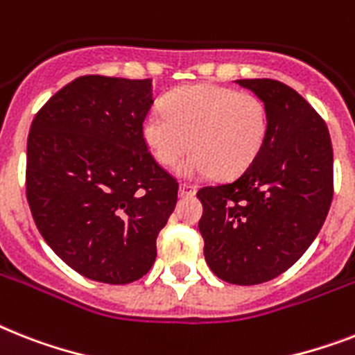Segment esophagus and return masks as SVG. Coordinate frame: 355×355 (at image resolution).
Listing matches in <instances>:
<instances>
[{"mask_svg": "<svg viewBox=\"0 0 355 355\" xmlns=\"http://www.w3.org/2000/svg\"><path fill=\"white\" fill-rule=\"evenodd\" d=\"M178 193H180L182 197H191V195H195V193H197V187L193 186V184L180 182V186H178Z\"/></svg>", "mask_w": 355, "mask_h": 355, "instance_id": "esophagus-1", "label": "esophagus"}]
</instances>
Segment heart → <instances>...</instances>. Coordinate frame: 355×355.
<instances>
[{
  "instance_id": "heart-1",
  "label": "heart",
  "mask_w": 355,
  "mask_h": 355,
  "mask_svg": "<svg viewBox=\"0 0 355 355\" xmlns=\"http://www.w3.org/2000/svg\"><path fill=\"white\" fill-rule=\"evenodd\" d=\"M270 128L268 109L252 93L213 83L186 85L166 96L162 109L148 112L142 138L160 166L180 164L186 177L232 178L246 171L261 155Z\"/></svg>"
}]
</instances>
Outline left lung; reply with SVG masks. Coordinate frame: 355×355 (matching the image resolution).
Returning a JSON list of instances; mask_svg holds the SVG:
<instances>
[{
    "instance_id": "left-lung-1",
    "label": "left lung",
    "mask_w": 355,
    "mask_h": 355,
    "mask_svg": "<svg viewBox=\"0 0 355 355\" xmlns=\"http://www.w3.org/2000/svg\"><path fill=\"white\" fill-rule=\"evenodd\" d=\"M237 83L266 105V142L235 180L198 189V230L211 272L250 286L279 277L318 237L334 197V151L324 120L292 87L270 78Z\"/></svg>"
}]
</instances>
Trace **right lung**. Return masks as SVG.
I'll use <instances>...</instances> for the list:
<instances>
[{"mask_svg": "<svg viewBox=\"0 0 355 355\" xmlns=\"http://www.w3.org/2000/svg\"><path fill=\"white\" fill-rule=\"evenodd\" d=\"M151 80L80 76L47 100L27 140V200L74 272L128 284L151 270L178 182L153 158L142 122Z\"/></svg>", "mask_w": 355, "mask_h": 355, "instance_id": "1", "label": "right lung"}]
</instances>
